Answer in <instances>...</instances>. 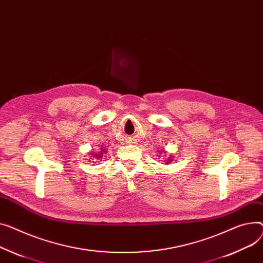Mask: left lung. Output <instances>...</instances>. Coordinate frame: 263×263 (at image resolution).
<instances>
[{
  "instance_id": "obj_1",
  "label": "left lung",
  "mask_w": 263,
  "mask_h": 263,
  "mask_svg": "<svg viewBox=\"0 0 263 263\" xmlns=\"http://www.w3.org/2000/svg\"><path fill=\"white\" fill-rule=\"evenodd\" d=\"M163 152H164V153H166V151H164V150H162V149H161V151H160V153H163ZM172 159H173V157H172V156H171V155H170V156H169V159H168V160H166V163H167V164H169V163H170V162H172V161H173V160H172Z\"/></svg>"
}]
</instances>
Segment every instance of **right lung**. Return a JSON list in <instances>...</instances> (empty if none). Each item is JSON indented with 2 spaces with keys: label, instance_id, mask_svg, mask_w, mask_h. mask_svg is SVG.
<instances>
[{
  "label": "right lung",
  "instance_id": "right-lung-1",
  "mask_svg": "<svg viewBox=\"0 0 263 263\" xmlns=\"http://www.w3.org/2000/svg\"><path fill=\"white\" fill-rule=\"evenodd\" d=\"M107 153V150L104 149V148H100V151L98 152V153H95V152H92L91 154H90V156L91 157H93L94 160H100L101 161V159L103 157V155Z\"/></svg>",
  "mask_w": 263,
  "mask_h": 263
}]
</instances>
